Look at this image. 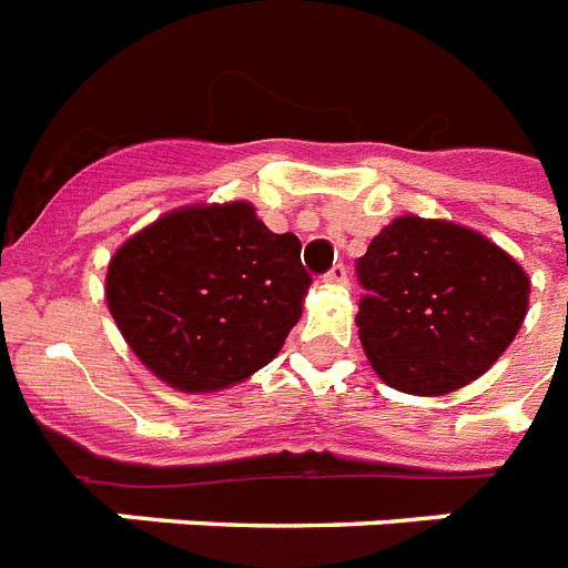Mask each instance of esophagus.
Wrapping results in <instances>:
<instances>
[{
    "mask_svg": "<svg viewBox=\"0 0 568 568\" xmlns=\"http://www.w3.org/2000/svg\"><path fill=\"white\" fill-rule=\"evenodd\" d=\"M324 280H327L329 285H347V267L345 265H333L324 274Z\"/></svg>",
    "mask_w": 568,
    "mask_h": 568,
    "instance_id": "esophagus-1",
    "label": "esophagus"
}]
</instances>
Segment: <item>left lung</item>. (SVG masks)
<instances>
[{"label":"left lung","mask_w":568,"mask_h":568,"mask_svg":"<svg viewBox=\"0 0 568 568\" xmlns=\"http://www.w3.org/2000/svg\"><path fill=\"white\" fill-rule=\"evenodd\" d=\"M356 276L365 356L406 395H445L480 377L528 312V274L457 223L397 217L356 258Z\"/></svg>","instance_id":"obj_1"}]
</instances>
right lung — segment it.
<instances>
[{"mask_svg":"<svg viewBox=\"0 0 568 568\" xmlns=\"http://www.w3.org/2000/svg\"><path fill=\"white\" fill-rule=\"evenodd\" d=\"M310 285L297 235L267 230L250 203H226L164 214L129 239L105 297L155 377L212 392L280 354Z\"/></svg>","mask_w":568,"mask_h":568,"instance_id":"1","label":"right lung"}]
</instances>
